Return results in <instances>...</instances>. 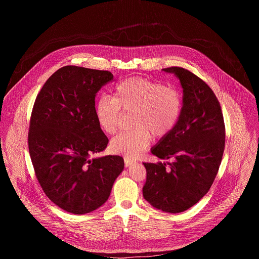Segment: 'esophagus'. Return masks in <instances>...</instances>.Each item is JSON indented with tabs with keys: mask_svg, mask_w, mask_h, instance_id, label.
Returning <instances> with one entry per match:
<instances>
[{
	"mask_svg": "<svg viewBox=\"0 0 259 259\" xmlns=\"http://www.w3.org/2000/svg\"><path fill=\"white\" fill-rule=\"evenodd\" d=\"M124 162H125V166H126V167H129V166H131V165L134 163L133 160H131L130 158H127V157L124 158Z\"/></svg>",
	"mask_w": 259,
	"mask_h": 259,
	"instance_id": "esophagus-1",
	"label": "esophagus"
}]
</instances>
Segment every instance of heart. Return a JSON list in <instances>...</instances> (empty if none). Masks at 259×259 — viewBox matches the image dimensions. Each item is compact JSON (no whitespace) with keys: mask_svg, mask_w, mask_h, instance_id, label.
Returning a JSON list of instances; mask_svg holds the SVG:
<instances>
[{"mask_svg":"<svg viewBox=\"0 0 259 259\" xmlns=\"http://www.w3.org/2000/svg\"><path fill=\"white\" fill-rule=\"evenodd\" d=\"M122 108L134 112L132 126L110 142L112 150L127 158L139 157L150 145L152 134L156 138L168 135L178 123L182 99L174 89L141 77L121 81L114 88V98L100 96L94 105L99 127L107 134H115L121 125Z\"/></svg>","mask_w":259,"mask_h":259,"instance_id":"obj_1","label":"heart"}]
</instances>
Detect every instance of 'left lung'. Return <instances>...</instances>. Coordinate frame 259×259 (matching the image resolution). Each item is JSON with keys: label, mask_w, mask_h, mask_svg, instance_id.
<instances>
[{"label": "left lung", "mask_w": 259, "mask_h": 259, "mask_svg": "<svg viewBox=\"0 0 259 259\" xmlns=\"http://www.w3.org/2000/svg\"><path fill=\"white\" fill-rule=\"evenodd\" d=\"M179 80L183 96L175 128L152 147V154L173 162L143 163V198L167 213L197 204L210 190L223 159L226 129L220 104L211 88L188 69H162Z\"/></svg>", "instance_id": "8db88e82"}]
</instances>
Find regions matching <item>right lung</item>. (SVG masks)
Masks as SVG:
<instances>
[{
	"mask_svg": "<svg viewBox=\"0 0 259 259\" xmlns=\"http://www.w3.org/2000/svg\"><path fill=\"white\" fill-rule=\"evenodd\" d=\"M113 78L107 70L63 66L33 104L28 151L35 176L46 196L72 214L101 207L124 170L120 156L92 157L108 143L95 118V96Z\"/></svg>",
	"mask_w": 259,
	"mask_h": 259,
	"instance_id": "obj_1",
	"label": "right lung"
}]
</instances>
